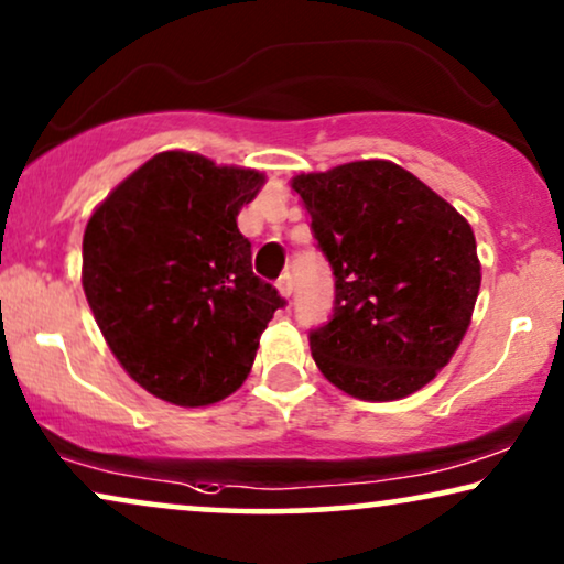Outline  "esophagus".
I'll return each instance as SVG.
<instances>
[{
    "label": "esophagus",
    "mask_w": 564,
    "mask_h": 564,
    "mask_svg": "<svg viewBox=\"0 0 564 564\" xmlns=\"http://www.w3.org/2000/svg\"><path fill=\"white\" fill-rule=\"evenodd\" d=\"M275 289L281 291L283 299H289L291 294H294V278H291V273H283L281 278L275 281Z\"/></svg>",
    "instance_id": "1"
}]
</instances>
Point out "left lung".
I'll list each match as a JSON object with an SVG mask.
<instances>
[{"mask_svg":"<svg viewBox=\"0 0 564 564\" xmlns=\"http://www.w3.org/2000/svg\"><path fill=\"white\" fill-rule=\"evenodd\" d=\"M291 187L335 275L333 317L310 329L314 364L358 400L417 392L469 327L482 281L475 231L394 162L340 164Z\"/></svg>","mask_w":564,"mask_h":564,"instance_id":"8db88e82","label":"left lung"}]
</instances>
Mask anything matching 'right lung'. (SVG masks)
Returning a JSON list of instances; mask_svg holds the SVG:
<instances>
[{"label":"right lung","instance_id":"right-lung-1","mask_svg":"<svg viewBox=\"0 0 564 564\" xmlns=\"http://www.w3.org/2000/svg\"><path fill=\"white\" fill-rule=\"evenodd\" d=\"M262 183L254 170L162 152L89 216V310L129 377L164 402L204 408L237 392L286 304L252 273L250 239L237 229Z\"/></svg>","mask_w":564,"mask_h":564}]
</instances>
